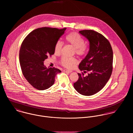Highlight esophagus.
Masks as SVG:
<instances>
[{
	"label": "esophagus",
	"mask_w": 133,
	"mask_h": 133,
	"mask_svg": "<svg viewBox=\"0 0 133 133\" xmlns=\"http://www.w3.org/2000/svg\"><path fill=\"white\" fill-rule=\"evenodd\" d=\"M63 71L64 72H65V73H71V72H72V71H71L66 70H64Z\"/></svg>",
	"instance_id": "obj_1"
}]
</instances>
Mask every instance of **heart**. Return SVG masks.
<instances>
[{"instance_id":"b5f03b06","label":"heart","mask_w":133,"mask_h":133,"mask_svg":"<svg viewBox=\"0 0 133 133\" xmlns=\"http://www.w3.org/2000/svg\"><path fill=\"white\" fill-rule=\"evenodd\" d=\"M65 40L68 43L71 44L74 48L75 52L77 55L82 56L85 54L87 48L84 44V39L78 34L76 33L69 34L65 37ZM62 46V42L60 40L57 41L54 47V52L55 54L60 53ZM76 62V59L73 57H62L60 60L61 64L67 68H71Z\"/></svg>"}]
</instances>
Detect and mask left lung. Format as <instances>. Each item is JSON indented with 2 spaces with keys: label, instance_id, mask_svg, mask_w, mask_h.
Returning a JSON list of instances; mask_svg holds the SVG:
<instances>
[{
  "label": "left lung",
  "instance_id": "left-lung-1",
  "mask_svg": "<svg viewBox=\"0 0 133 133\" xmlns=\"http://www.w3.org/2000/svg\"><path fill=\"white\" fill-rule=\"evenodd\" d=\"M79 33L89 41L90 49L79 64L82 72L78 73L79 78L74 87L81 95L91 96L102 90L111 76L113 53L110 43L101 34L89 30Z\"/></svg>",
  "mask_w": 133,
  "mask_h": 133
}]
</instances>
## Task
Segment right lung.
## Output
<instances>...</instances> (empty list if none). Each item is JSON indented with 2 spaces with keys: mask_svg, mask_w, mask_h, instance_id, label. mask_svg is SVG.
<instances>
[{
  "mask_svg": "<svg viewBox=\"0 0 133 133\" xmlns=\"http://www.w3.org/2000/svg\"><path fill=\"white\" fill-rule=\"evenodd\" d=\"M66 28L44 27L31 32L23 41L19 51V62L22 74L28 82L38 90L52 86L58 73L56 68H47L44 61L55 53V43Z\"/></svg>",
  "mask_w": 133,
  "mask_h": 133,
  "instance_id": "obj_1",
  "label": "right lung"
}]
</instances>
